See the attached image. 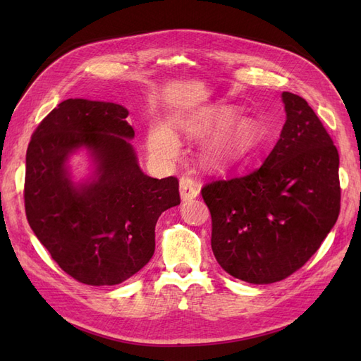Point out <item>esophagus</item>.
Segmentation results:
<instances>
[{
    "label": "esophagus",
    "mask_w": 361,
    "mask_h": 361,
    "mask_svg": "<svg viewBox=\"0 0 361 361\" xmlns=\"http://www.w3.org/2000/svg\"><path fill=\"white\" fill-rule=\"evenodd\" d=\"M197 194H199L197 182H194L188 176H182L180 178V197L183 200H190V199L197 197Z\"/></svg>",
    "instance_id": "34e87169"
}]
</instances>
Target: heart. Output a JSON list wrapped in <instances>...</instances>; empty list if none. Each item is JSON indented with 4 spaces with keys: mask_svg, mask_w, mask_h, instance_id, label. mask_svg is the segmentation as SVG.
<instances>
[{
    "mask_svg": "<svg viewBox=\"0 0 361 361\" xmlns=\"http://www.w3.org/2000/svg\"><path fill=\"white\" fill-rule=\"evenodd\" d=\"M209 128V123H203L195 126L192 130H206ZM255 145L256 141L253 128L247 120H243V122H238L227 128L223 134L214 140V143L207 149V158H211L212 161L231 159L236 155L245 154L250 149H253ZM147 146L152 154L161 159H173L179 154L178 138L174 137L169 128L164 126H155L150 129Z\"/></svg>",
    "mask_w": 361,
    "mask_h": 361,
    "instance_id": "obj_1",
    "label": "heart"
}]
</instances>
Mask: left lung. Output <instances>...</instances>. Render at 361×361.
<instances>
[{"label":"left lung","mask_w":361,"mask_h":361,"mask_svg":"<svg viewBox=\"0 0 361 361\" xmlns=\"http://www.w3.org/2000/svg\"><path fill=\"white\" fill-rule=\"evenodd\" d=\"M281 97L286 122L267 159L202 188L216 262L255 285L298 271L341 212L338 152L331 135L301 96L283 92Z\"/></svg>","instance_id":"8db88e82"}]
</instances>
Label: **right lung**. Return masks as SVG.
<instances>
[{
  "mask_svg": "<svg viewBox=\"0 0 361 361\" xmlns=\"http://www.w3.org/2000/svg\"><path fill=\"white\" fill-rule=\"evenodd\" d=\"M128 114L111 102L63 101L27 149L28 224L56 264L84 285L113 286L137 274L154 256L159 215L180 203L176 178L140 170L126 140L134 137ZM82 145L94 152L98 179L75 189L66 159Z\"/></svg>",
  "mask_w": 361,
  "mask_h": 361,
  "instance_id": "1",
  "label": "right lung"
}]
</instances>
